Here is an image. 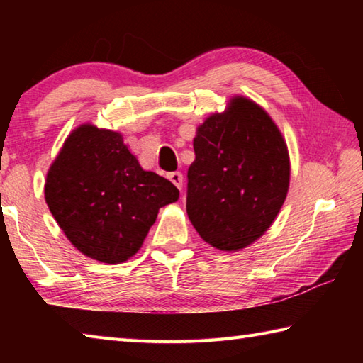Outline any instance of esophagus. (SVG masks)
<instances>
[{"label":"esophagus","mask_w":363,"mask_h":363,"mask_svg":"<svg viewBox=\"0 0 363 363\" xmlns=\"http://www.w3.org/2000/svg\"><path fill=\"white\" fill-rule=\"evenodd\" d=\"M168 179L174 184V186L177 187V189H182V181H184V177H182V173H179V171H174V173H169L168 174Z\"/></svg>","instance_id":"esophagus-1"}]
</instances>
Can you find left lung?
<instances>
[{
  "instance_id": "obj_1",
  "label": "left lung",
  "mask_w": 363,
  "mask_h": 363,
  "mask_svg": "<svg viewBox=\"0 0 363 363\" xmlns=\"http://www.w3.org/2000/svg\"><path fill=\"white\" fill-rule=\"evenodd\" d=\"M187 173V214L206 243L238 251L277 218L290 186V157L269 113L243 96L196 128Z\"/></svg>"
}]
</instances>
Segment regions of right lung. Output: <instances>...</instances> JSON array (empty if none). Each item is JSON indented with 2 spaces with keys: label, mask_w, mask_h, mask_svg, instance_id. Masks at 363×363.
Returning <instances> with one entry per match:
<instances>
[{
  "label": "right lung",
  "mask_w": 363,
  "mask_h": 363,
  "mask_svg": "<svg viewBox=\"0 0 363 363\" xmlns=\"http://www.w3.org/2000/svg\"><path fill=\"white\" fill-rule=\"evenodd\" d=\"M45 199L73 247L120 264L138 253L158 210L177 201L179 190L140 168L120 133L84 123L49 168Z\"/></svg>",
  "instance_id": "1"
}]
</instances>
